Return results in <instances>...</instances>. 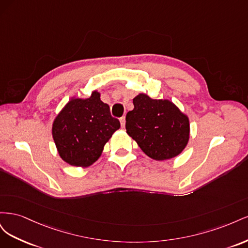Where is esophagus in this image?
<instances>
[{"instance_id": "34e87169", "label": "esophagus", "mask_w": 248, "mask_h": 248, "mask_svg": "<svg viewBox=\"0 0 248 248\" xmlns=\"http://www.w3.org/2000/svg\"><path fill=\"white\" fill-rule=\"evenodd\" d=\"M120 122H121V126L125 127V117L120 118Z\"/></svg>"}]
</instances>
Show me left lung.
Wrapping results in <instances>:
<instances>
[{
    "label": "left lung",
    "instance_id": "obj_1",
    "mask_svg": "<svg viewBox=\"0 0 248 248\" xmlns=\"http://www.w3.org/2000/svg\"><path fill=\"white\" fill-rule=\"evenodd\" d=\"M126 115V131L146 155L166 160L181 153L189 140V120L174 103L146 94L133 98Z\"/></svg>",
    "mask_w": 248,
    "mask_h": 248
}]
</instances>
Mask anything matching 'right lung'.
I'll return each instance as SVG.
<instances>
[{"label": "right lung", "mask_w": 248, "mask_h": 248, "mask_svg": "<svg viewBox=\"0 0 248 248\" xmlns=\"http://www.w3.org/2000/svg\"><path fill=\"white\" fill-rule=\"evenodd\" d=\"M120 128L109 107L94 91L87 99H71L52 124V138L61 158L86 168L99 158L106 142Z\"/></svg>", "instance_id": "obj_1"}]
</instances>
